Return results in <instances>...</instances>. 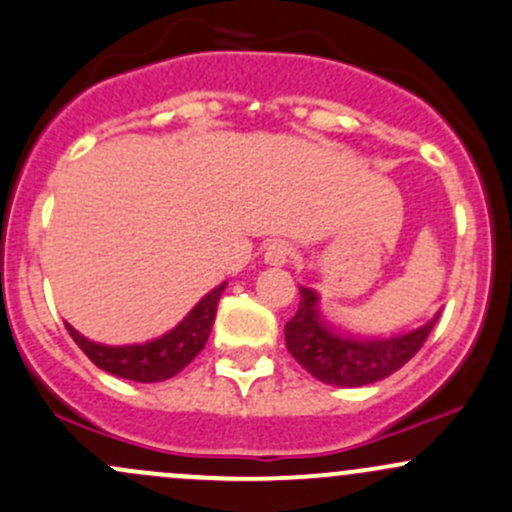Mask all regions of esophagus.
Segmentation results:
<instances>
[{
	"instance_id": "1",
	"label": "esophagus",
	"mask_w": 512,
	"mask_h": 512,
	"mask_svg": "<svg viewBox=\"0 0 512 512\" xmlns=\"http://www.w3.org/2000/svg\"><path fill=\"white\" fill-rule=\"evenodd\" d=\"M292 257V247L284 240H272L265 245V262L267 265H284Z\"/></svg>"
}]
</instances>
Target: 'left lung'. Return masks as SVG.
I'll return each instance as SVG.
<instances>
[{
	"mask_svg": "<svg viewBox=\"0 0 512 512\" xmlns=\"http://www.w3.org/2000/svg\"><path fill=\"white\" fill-rule=\"evenodd\" d=\"M299 294V309L284 326V338L301 368L326 385L360 387L387 378L417 355L439 321L437 314L410 333L387 338L346 336L321 319L319 294L314 289L299 287Z\"/></svg>",
	"mask_w": 512,
	"mask_h": 512,
	"instance_id": "1",
	"label": "left lung"
}]
</instances>
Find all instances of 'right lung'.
I'll list each match as a JSON object with an SVG mask.
<instances>
[{
    "instance_id": "1",
    "label": "right lung",
    "mask_w": 512,
    "mask_h": 512,
    "mask_svg": "<svg viewBox=\"0 0 512 512\" xmlns=\"http://www.w3.org/2000/svg\"><path fill=\"white\" fill-rule=\"evenodd\" d=\"M223 289L225 284H220L211 294H206L174 331L164 333L154 341L137 343V346H102V343L80 336L73 326H68V333L78 343L80 351L105 373L134 380V383H161V380L179 375L203 351L208 336H211L215 309H218Z\"/></svg>"
}]
</instances>
